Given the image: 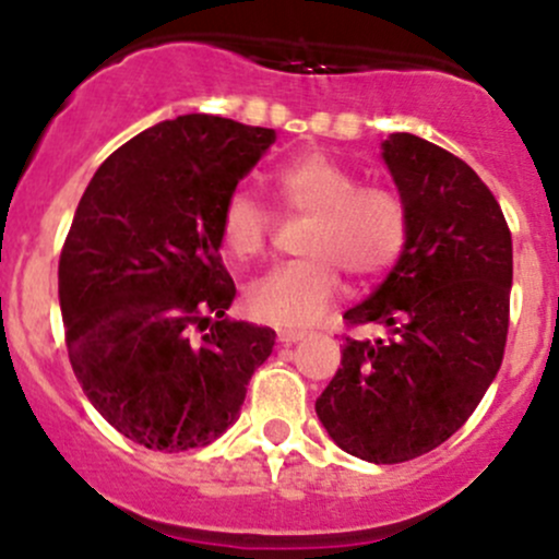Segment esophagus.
I'll return each instance as SVG.
<instances>
[{"label": "esophagus", "instance_id": "obj_1", "mask_svg": "<svg viewBox=\"0 0 559 559\" xmlns=\"http://www.w3.org/2000/svg\"><path fill=\"white\" fill-rule=\"evenodd\" d=\"M308 332H300V330H278V343H284V346H292V343L297 341H306Z\"/></svg>", "mask_w": 559, "mask_h": 559}]
</instances>
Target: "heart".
<instances>
[{
  "mask_svg": "<svg viewBox=\"0 0 559 559\" xmlns=\"http://www.w3.org/2000/svg\"><path fill=\"white\" fill-rule=\"evenodd\" d=\"M275 194L286 213L311 216L302 253L270 270L246 292L253 319L270 324L308 326L326 311L341 289L343 273L354 281H379L403 257L411 235V213L403 194L386 183H359L346 162L326 151H308L273 175ZM273 218L248 191L224 200L218 238L235 262H253L267 251Z\"/></svg>",
  "mask_w": 559,
  "mask_h": 559,
  "instance_id": "heart-1",
  "label": "heart"
}]
</instances>
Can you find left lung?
Returning <instances> with one entry per match:
<instances>
[{"mask_svg":"<svg viewBox=\"0 0 559 559\" xmlns=\"http://www.w3.org/2000/svg\"><path fill=\"white\" fill-rule=\"evenodd\" d=\"M384 159L411 213L408 246L343 321L389 337L346 335L316 414L343 452L394 465L452 438L498 376L514 253L498 200L460 156L397 132Z\"/></svg>","mask_w":559,"mask_h":559,"instance_id":"obj_1","label":"left lung"}]
</instances>
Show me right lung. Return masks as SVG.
Returning <instances> with one entry per match:
<instances>
[{"label": "right lung", "instance_id": "obj_1", "mask_svg": "<svg viewBox=\"0 0 559 559\" xmlns=\"http://www.w3.org/2000/svg\"><path fill=\"white\" fill-rule=\"evenodd\" d=\"M275 140L222 116H178L112 151L78 202L59 257L72 370L129 441L189 452L216 441L275 332L233 321L224 200Z\"/></svg>", "mask_w": 559, "mask_h": 559}]
</instances>
